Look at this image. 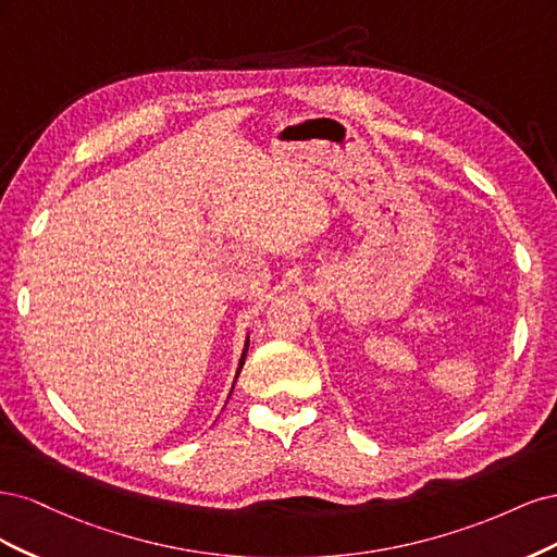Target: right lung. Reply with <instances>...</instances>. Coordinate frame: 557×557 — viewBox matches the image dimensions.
I'll return each mask as SVG.
<instances>
[{
    "label": "right lung",
    "instance_id": "obj_1",
    "mask_svg": "<svg viewBox=\"0 0 557 557\" xmlns=\"http://www.w3.org/2000/svg\"><path fill=\"white\" fill-rule=\"evenodd\" d=\"M248 336H246V344H244V350H242V358H239V367H237V376H234V383H237V379H239V372H242V367H244V362H246V352H248ZM234 383H232V391H234ZM232 395V393H230Z\"/></svg>",
    "mask_w": 557,
    "mask_h": 557
}]
</instances>
